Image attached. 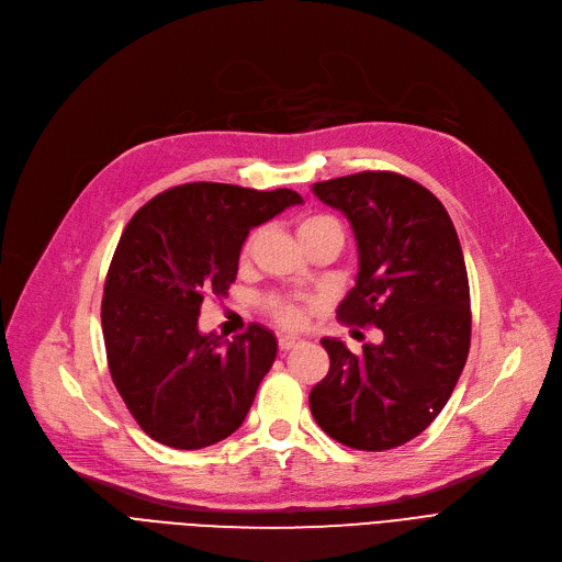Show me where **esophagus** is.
I'll list each match as a JSON object with an SVG mask.
<instances>
[{
    "instance_id": "esophagus-1",
    "label": "esophagus",
    "mask_w": 562,
    "mask_h": 562,
    "mask_svg": "<svg viewBox=\"0 0 562 562\" xmlns=\"http://www.w3.org/2000/svg\"><path fill=\"white\" fill-rule=\"evenodd\" d=\"M278 344H280V350H291V348H296L299 344H301V337H293V335H280L278 337Z\"/></svg>"
}]
</instances>
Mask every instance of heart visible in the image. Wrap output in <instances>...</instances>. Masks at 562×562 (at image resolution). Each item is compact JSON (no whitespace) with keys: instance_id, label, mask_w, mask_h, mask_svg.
<instances>
[{"instance_id":"heart-1","label":"heart","mask_w":562,"mask_h":562,"mask_svg":"<svg viewBox=\"0 0 562 562\" xmlns=\"http://www.w3.org/2000/svg\"><path fill=\"white\" fill-rule=\"evenodd\" d=\"M328 227L341 232L339 223L333 216H328V214H307V216H303L299 221L301 241L307 239L310 234H314L318 229H328ZM252 241H255V236H250V239L244 244V252H241L244 259L250 257ZM263 307L278 323H282V326H286V328H299V326H303L305 318H307L305 303H301L296 299H289V296H278V293H273V296H266L263 299Z\"/></svg>"}]
</instances>
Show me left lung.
Instances as JSON below:
<instances>
[{
	"label": "left lung",
	"mask_w": 562,
	"mask_h": 562,
	"mask_svg": "<svg viewBox=\"0 0 562 562\" xmlns=\"http://www.w3.org/2000/svg\"><path fill=\"white\" fill-rule=\"evenodd\" d=\"M358 241L360 271L337 318L375 326L360 356L321 339L330 371L310 392L316 424L339 445L387 451L424 432L453 394L471 341L469 280L451 216L428 189L390 170L316 182Z\"/></svg>",
	"instance_id": "obj_1"
}]
</instances>
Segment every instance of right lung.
<instances>
[{
	"label": "right lung",
	"instance_id": "right-lung-1",
	"mask_svg": "<svg viewBox=\"0 0 562 562\" xmlns=\"http://www.w3.org/2000/svg\"><path fill=\"white\" fill-rule=\"evenodd\" d=\"M301 202L291 189L191 182L127 223L104 282L106 362L132 417L161 445L204 449L244 424L276 335L259 323L234 341L202 335L200 305L227 296L250 229Z\"/></svg>",
	"mask_w": 562,
	"mask_h": 562
}]
</instances>
